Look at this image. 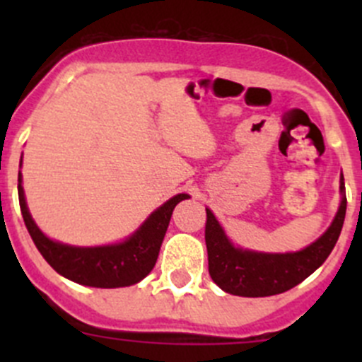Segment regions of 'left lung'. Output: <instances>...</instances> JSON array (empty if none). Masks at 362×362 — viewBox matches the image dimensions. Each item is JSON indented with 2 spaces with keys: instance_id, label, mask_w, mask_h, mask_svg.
<instances>
[{
  "instance_id": "1",
  "label": "left lung",
  "mask_w": 362,
  "mask_h": 362,
  "mask_svg": "<svg viewBox=\"0 0 362 362\" xmlns=\"http://www.w3.org/2000/svg\"><path fill=\"white\" fill-rule=\"evenodd\" d=\"M339 192L341 203L327 231L306 249L287 254H264L238 249L229 242L224 229L206 208L204 242L211 280L226 293L243 298L280 294L301 284L326 261L341 233L346 211L343 175L339 178Z\"/></svg>"
}]
</instances>
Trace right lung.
<instances>
[{
    "mask_svg": "<svg viewBox=\"0 0 362 362\" xmlns=\"http://www.w3.org/2000/svg\"><path fill=\"white\" fill-rule=\"evenodd\" d=\"M23 164V159H21ZM19 204L24 224L35 242L36 249L59 275L80 286L115 289L127 287L144 280L158 261L160 243L166 235L173 208L189 194H177L163 206L152 211L151 217L124 242L103 247H71L47 238L33 221L28 210L23 189V175L19 173Z\"/></svg>",
    "mask_w": 362,
    "mask_h": 362,
    "instance_id": "1",
    "label": "right lung"
}]
</instances>
